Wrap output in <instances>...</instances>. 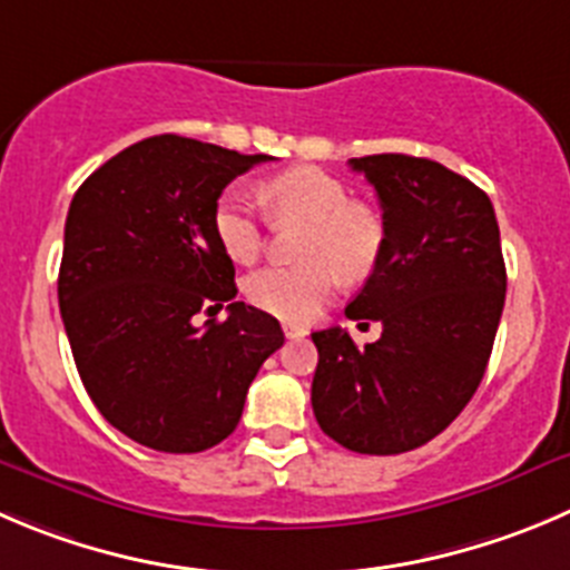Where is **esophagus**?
Returning <instances> with one entry per match:
<instances>
[{"label": "esophagus", "mask_w": 570, "mask_h": 570, "mask_svg": "<svg viewBox=\"0 0 570 570\" xmlns=\"http://www.w3.org/2000/svg\"><path fill=\"white\" fill-rule=\"evenodd\" d=\"M282 330L288 338H305L307 335V327H302V324H282Z\"/></svg>", "instance_id": "34e87169"}]
</instances>
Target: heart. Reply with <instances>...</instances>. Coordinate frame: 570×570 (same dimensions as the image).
Returning <instances> with one entry per match:
<instances>
[{"label": "heart", "instance_id": "obj_1", "mask_svg": "<svg viewBox=\"0 0 570 570\" xmlns=\"http://www.w3.org/2000/svg\"><path fill=\"white\" fill-rule=\"evenodd\" d=\"M271 218L307 224L294 268L268 265L246 279V299L282 322L305 324L318 316L346 282H361L377 268L386 224L366 200H355L341 178L322 167H291L259 187ZM213 235L235 263H252L265 240L263 218L240 189H226L213 207Z\"/></svg>", "mask_w": 570, "mask_h": 570}]
</instances>
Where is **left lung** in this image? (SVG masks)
<instances>
[{"label":"left lung","mask_w":570,"mask_h":570,"mask_svg":"<svg viewBox=\"0 0 570 570\" xmlns=\"http://www.w3.org/2000/svg\"><path fill=\"white\" fill-rule=\"evenodd\" d=\"M375 187L386 224L377 268L346 318L383 327L355 346L341 327L313 333L311 403L346 451L394 456L431 442L479 389L507 296L495 209L484 189L431 159H350Z\"/></svg>","instance_id":"obj_1"}]
</instances>
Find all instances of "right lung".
<instances>
[{"instance_id": "right-lung-1", "label": "right lung", "mask_w": 570, "mask_h": 570, "mask_svg": "<svg viewBox=\"0 0 570 570\" xmlns=\"http://www.w3.org/2000/svg\"><path fill=\"white\" fill-rule=\"evenodd\" d=\"M274 156H243L161 134L97 167L69 204L58 305L91 403L161 453H200L237 428L279 322L235 302V265L213 235L232 178ZM230 302L224 323L194 324Z\"/></svg>"}]
</instances>
